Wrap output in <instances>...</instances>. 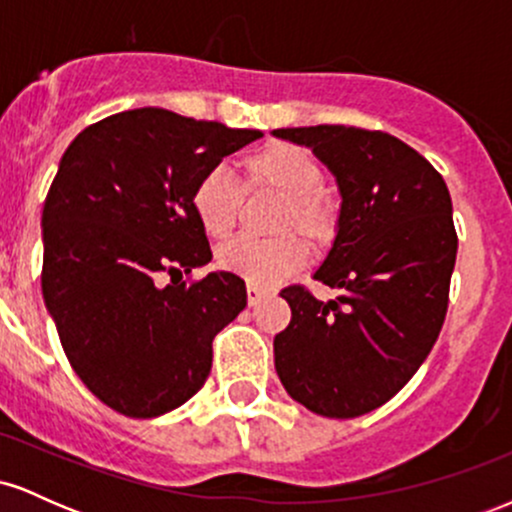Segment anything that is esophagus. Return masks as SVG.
<instances>
[{
    "instance_id": "obj_1",
    "label": "esophagus",
    "mask_w": 512,
    "mask_h": 512,
    "mask_svg": "<svg viewBox=\"0 0 512 512\" xmlns=\"http://www.w3.org/2000/svg\"><path fill=\"white\" fill-rule=\"evenodd\" d=\"M264 296H267V291L260 289V286H255V284H248V305H257Z\"/></svg>"
}]
</instances>
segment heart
I'll return each instance as SVG.
<instances>
[{
  "instance_id": "b5f03b06",
  "label": "heart",
  "mask_w": 512,
  "mask_h": 512,
  "mask_svg": "<svg viewBox=\"0 0 512 512\" xmlns=\"http://www.w3.org/2000/svg\"><path fill=\"white\" fill-rule=\"evenodd\" d=\"M243 173L250 187H264L286 197L281 209V231L298 228L315 245L327 243L334 233V214L322 199L325 170L313 154L293 144H269L243 158ZM238 180L226 168H211L192 190V211L209 238L223 240L238 221ZM223 272H231L255 286H272L296 274L308 262V248L301 238L284 236L274 240L238 238L223 245L216 255Z\"/></svg>"
}]
</instances>
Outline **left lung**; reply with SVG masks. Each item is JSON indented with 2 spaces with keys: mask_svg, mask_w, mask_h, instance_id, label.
<instances>
[{
  "mask_svg": "<svg viewBox=\"0 0 512 512\" xmlns=\"http://www.w3.org/2000/svg\"><path fill=\"white\" fill-rule=\"evenodd\" d=\"M308 146L342 195L337 236L313 279L337 289L317 301L303 286L281 298L291 322L274 337L286 392L330 419L383 407L436 344L457 257L445 180L387 132L344 125L274 129Z\"/></svg>",
  "mask_w": 512,
  "mask_h": 512,
  "instance_id": "1",
  "label": "left lung"
}]
</instances>
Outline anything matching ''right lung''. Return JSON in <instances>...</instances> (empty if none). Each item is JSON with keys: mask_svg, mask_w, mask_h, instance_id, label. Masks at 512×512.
Wrapping results in <instances>:
<instances>
[{"mask_svg": "<svg viewBox=\"0 0 512 512\" xmlns=\"http://www.w3.org/2000/svg\"><path fill=\"white\" fill-rule=\"evenodd\" d=\"M260 137L137 108L86 127L62 154L40 221V284L74 373L110 409L154 419L207 380L211 342L248 303L245 281L173 276L211 262L197 180Z\"/></svg>", "mask_w": 512, "mask_h": 512, "instance_id": "obj_1", "label": "right lung"}]
</instances>
